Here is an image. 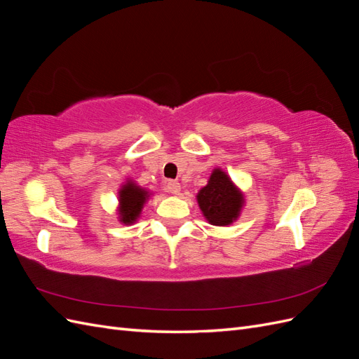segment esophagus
<instances>
[{
	"mask_svg": "<svg viewBox=\"0 0 359 359\" xmlns=\"http://www.w3.org/2000/svg\"><path fill=\"white\" fill-rule=\"evenodd\" d=\"M166 189H168V191L172 193V194H180V191H181V184H180L178 181H168Z\"/></svg>",
	"mask_w": 359,
	"mask_h": 359,
	"instance_id": "34e87169",
	"label": "esophagus"
}]
</instances>
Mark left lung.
Returning a JSON list of instances; mask_svg holds the SVG:
<instances>
[{
    "label": "left lung",
    "mask_w": 359,
    "mask_h": 359,
    "mask_svg": "<svg viewBox=\"0 0 359 359\" xmlns=\"http://www.w3.org/2000/svg\"><path fill=\"white\" fill-rule=\"evenodd\" d=\"M198 203L203 217L214 226L232 224L241 214L244 194L226 172L214 169L208 184L198 193Z\"/></svg>",
    "instance_id": "8db88e82"
}]
</instances>
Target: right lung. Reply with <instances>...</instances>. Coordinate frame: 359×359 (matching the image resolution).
<instances>
[{
    "label": "right lung",
    "mask_w": 359,
    "mask_h": 359,
    "mask_svg": "<svg viewBox=\"0 0 359 359\" xmlns=\"http://www.w3.org/2000/svg\"><path fill=\"white\" fill-rule=\"evenodd\" d=\"M149 191L139 187L132 180H128L126 184H123L121 189L118 191L119 222L124 224L135 223L140 217L145 202L149 199Z\"/></svg>",
    "instance_id": "right-lung-1"
}]
</instances>
